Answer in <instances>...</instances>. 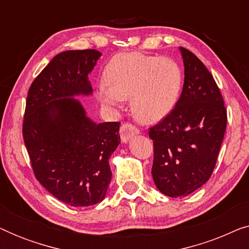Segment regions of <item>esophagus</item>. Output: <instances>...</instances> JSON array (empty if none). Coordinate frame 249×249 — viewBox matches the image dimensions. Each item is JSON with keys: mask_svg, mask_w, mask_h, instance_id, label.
Returning a JSON list of instances; mask_svg holds the SVG:
<instances>
[{"mask_svg": "<svg viewBox=\"0 0 249 249\" xmlns=\"http://www.w3.org/2000/svg\"><path fill=\"white\" fill-rule=\"evenodd\" d=\"M139 130L130 124H124L120 128V137L122 142H128L134 136L138 135Z\"/></svg>", "mask_w": 249, "mask_h": 249, "instance_id": "34e87169", "label": "esophagus"}]
</instances>
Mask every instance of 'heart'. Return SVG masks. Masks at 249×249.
<instances>
[{"label": "heart", "instance_id": "heart-1", "mask_svg": "<svg viewBox=\"0 0 249 249\" xmlns=\"http://www.w3.org/2000/svg\"><path fill=\"white\" fill-rule=\"evenodd\" d=\"M105 78L97 86L101 103L115 108L130 98L131 110L142 124H155L171 113L183 83L182 71L175 60L138 52L115 55Z\"/></svg>", "mask_w": 249, "mask_h": 249}]
</instances>
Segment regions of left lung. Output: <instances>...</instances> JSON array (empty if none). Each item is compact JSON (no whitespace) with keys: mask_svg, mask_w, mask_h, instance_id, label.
Masks as SVG:
<instances>
[{"mask_svg":"<svg viewBox=\"0 0 249 249\" xmlns=\"http://www.w3.org/2000/svg\"><path fill=\"white\" fill-rule=\"evenodd\" d=\"M185 80L171 113L149 129L154 145L152 176L169 197H185L212 175L227 127V111L214 78L202 61L179 47Z\"/></svg>","mask_w":249,"mask_h":249,"instance_id":"left-lung-1","label":"left lung"}]
</instances>
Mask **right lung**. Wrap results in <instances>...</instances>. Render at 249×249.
I'll return each instance as SVG.
<instances>
[{"instance_id":"right-lung-1","label":"right lung","mask_w":249,"mask_h":249,"mask_svg":"<svg viewBox=\"0 0 249 249\" xmlns=\"http://www.w3.org/2000/svg\"><path fill=\"white\" fill-rule=\"evenodd\" d=\"M102 53L66 51L29 88L22 135L34 173L68 205H96L111 182L110 158L120 142V122L97 124L76 96H90L89 73Z\"/></svg>"}]
</instances>
